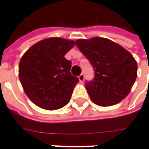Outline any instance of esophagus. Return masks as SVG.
<instances>
[{"label": "esophagus", "mask_w": 149, "mask_h": 149, "mask_svg": "<svg viewBox=\"0 0 149 149\" xmlns=\"http://www.w3.org/2000/svg\"><path fill=\"white\" fill-rule=\"evenodd\" d=\"M78 79H79V81H81V82H83V81H84L85 77H84V75L83 74H81L78 77Z\"/></svg>", "instance_id": "34e87169"}]
</instances>
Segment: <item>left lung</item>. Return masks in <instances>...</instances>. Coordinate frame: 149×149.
Returning <instances> with one entry per match:
<instances>
[{"instance_id": "obj_1", "label": "left lung", "mask_w": 149, "mask_h": 149, "mask_svg": "<svg viewBox=\"0 0 149 149\" xmlns=\"http://www.w3.org/2000/svg\"><path fill=\"white\" fill-rule=\"evenodd\" d=\"M76 45L95 71L94 79L85 85L92 102L111 106L125 99L137 77L138 66L133 55L120 44L101 37L77 39Z\"/></svg>"}]
</instances>
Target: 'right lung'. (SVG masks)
<instances>
[{
    "instance_id": "add662e5",
    "label": "right lung",
    "mask_w": 149,
    "mask_h": 149,
    "mask_svg": "<svg viewBox=\"0 0 149 149\" xmlns=\"http://www.w3.org/2000/svg\"><path fill=\"white\" fill-rule=\"evenodd\" d=\"M74 45L72 40L48 38L33 44L22 56L19 81L25 94L37 106L54 110L69 102L79 80L71 74V62L64 56Z\"/></svg>"
}]
</instances>
